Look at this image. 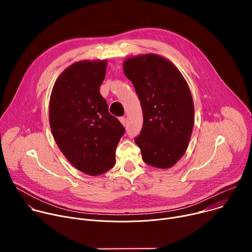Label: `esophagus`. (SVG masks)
Instances as JSON below:
<instances>
[{"instance_id":"1","label":"esophagus","mask_w":252,"mask_h":252,"mask_svg":"<svg viewBox=\"0 0 252 252\" xmlns=\"http://www.w3.org/2000/svg\"><path fill=\"white\" fill-rule=\"evenodd\" d=\"M120 122L123 124V126H126V118H124V117L120 118Z\"/></svg>"}]
</instances>
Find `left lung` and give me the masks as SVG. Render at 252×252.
Instances as JSON below:
<instances>
[{"label": "left lung", "instance_id": "obj_1", "mask_svg": "<svg viewBox=\"0 0 252 252\" xmlns=\"http://www.w3.org/2000/svg\"><path fill=\"white\" fill-rule=\"evenodd\" d=\"M124 71L142 109L143 125L134 141L143 161L158 168L173 166L188 149L194 123L187 81L172 63L155 54L126 59Z\"/></svg>", "mask_w": 252, "mask_h": 252}]
</instances>
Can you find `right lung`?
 <instances>
[{"mask_svg": "<svg viewBox=\"0 0 252 252\" xmlns=\"http://www.w3.org/2000/svg\"><path fill=\"white\" fill-rule=\"evenodd\" d=\"M106 61H81L57 79L50 98V126L57 145L77 169L99 175L114 167L125 127L99 93Z\"/></svg>", "mask_w": 252, "mask_h": 252, "instance_id": "1", "label": "right lung"}]
</instances>
